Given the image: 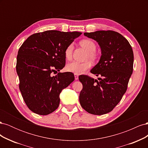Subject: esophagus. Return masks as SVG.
Returning <instances> with one entry per match:
<instances>
[{"instance_id":"34e87169","label":"esophagus","mask_w":148,"mask_h":148,"mask_svg":"<svg viewBox=\"0 0 148 148\" xmlns=\"http://www.w3.org/2000/svg\"><path fill=\"white\" fill-rule=\"evenodd\" d=\"M74 75H75V80H77V79H78V75H77V74H74Z\"/></svg>"}]
</instances>
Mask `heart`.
Masks as SVG:
<instances>
[{"instance_id":"1","label":"heart","mask_w":148,"mask_h":148,"mask_svg":"<svg viewBox=\"0 0 148 148\" xmlns=\"http://www.w3.org/2000/svg\"><path fill=\"white\" fill-rule=\"evenodd\" d=\"M80 45L84 47L88 51L86 56V59H90L92 60H95L96 59V54L95 51L96 50V45L95 42L89 39H84L79 42ZM74 49V45L73 43L69 44L65 49L64 55L66 59L70 60L71 59ZM91 66V64L89 61L84 62H78L73 61L69 63L66 65L65 69L67 71L70 73H75L77 75L82 74L85 71L89 69Z\"/></svg>"}]
</instances>
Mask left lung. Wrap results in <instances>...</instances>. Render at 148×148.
<instances>
[{"label":"left lung","instance_id":"left-lung-1","mask_svg":"<svg viewBox=\"0 0 148 148\" xmlns=\"http://www.w3.org/2000/svg\"><path fill=\"white\" fill-rule=\"evenodd\" d=\"M84 35L95 40L101 47L100 60L91 73L101 78L98 82L88 75H80L83 89L79 100L88 113L103 115L114 109L127 91L133 70V52L127 39L116 31H97Z\"/></svg>","mask_w":148,"mask_h":148}]
</instances>
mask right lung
<instances>
[{
  "mask_svg": "<svg viewBox=\"0 0 148 148\" xmlns=\"http://www.w3.org/2000/svg\"><path fill=\"white\" fill-rule=\"evenodd\" d=\"M82 33L48 30L26 39L18 52L16 69L19 88L29 110L46 115L59 106L62 90L74 81L72 73L59 72L65 65L64 51Z\"/></svg>",
  "mask_w": 148,
  "mask_h": 148,
  "instance_id": "obj_1",
  "label": "right lung"
}]
</instances>
